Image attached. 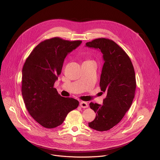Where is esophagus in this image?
<instances>
[{"mask_svg": "<svg viewBox=\"0 0 160 160\" xmlns=\"http://www.w3.org/2000/svg\"><path fill=\"white\" fill-rule=\"evenodd\" d=\"M80 107H81V108H88V105L87 102H84V101L80 102Z\"/></svg>", "mask_w": 160, "mask_h": 160, "instance_id": "obj_1", "label": "esophagus"}]
</instances>
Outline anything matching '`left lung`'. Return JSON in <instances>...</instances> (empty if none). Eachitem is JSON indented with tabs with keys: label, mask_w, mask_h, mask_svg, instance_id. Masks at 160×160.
<instances>
[{
	"label": "left lung",
	"mask_w": 160,
	"mask_h": 160,
	"mask_svg": "<svg viewBox=\"0 0 160 160\" xmlns=\"http://www.w3.org/2000/svg\"><path fill=\"white\" fill-rule=\"evenodd\" d=\"M85 45L99 49L104 61L99 85L106 98L102 105L90 103L96 116L88 126L98 131H106L122 120L132 105L136 88L134 68L127 54L112 40L99 38Z\"/></svg>",
	"instance_id": "left-lung-1"
}]
</instances>
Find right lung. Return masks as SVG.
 Returning <instances> with one entry per match:
<instances>
[{"label": "right lung", "instance_id": "add662e5", "mask_svg": "<svg viewBox=\"0 0 160 160\" xmlns=\"http://www.w3.org/2000/svg\"><path fill=\"white\" fill-rule=\"evenodd\" d=\"M81 40L69 41L59 37L38 44L25 61L22 70L21 92L31 117L45 128L61 125L68 112L79 102L61 96L54 87L61 73L64 60L81 44Z\"/></svg>", "mask_w": 160, "mask_h": 160}]
</instances>
